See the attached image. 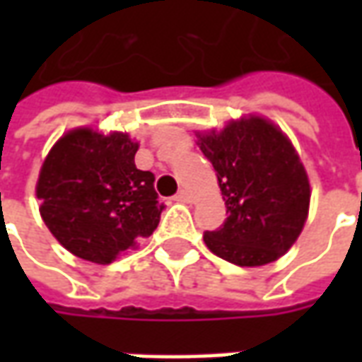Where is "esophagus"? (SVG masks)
I'll use <instances>...</instances> for the list:
<instances>
[{"label": "esophagus", "mask_w": 362, "mask_h": 362, "mask_svg": "<svg viewBox=\"0 0 362 362\" xmlns=\"http://www.w3.org/2000/svg\"><path fill=\"white\" fill-rule=\"evenodd\" d=\"M174 199H176V202H182V204H188L189 199H192V194H189L188 189H180V192L174 196Z\"/></svg>", "instance_id": "34e87169"}]
</instances>
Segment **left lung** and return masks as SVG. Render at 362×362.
<instances>
[{
  "mask_svg": "<svg viewBox=\"0 0 362 362\" xmlns=\"http://www.w3.org/2000/svg\"><path fill=\"white\" fill-rule=\"evenodd\" d=\"M217 173L228 217L205 230L207 248L240 267L272 264L295 244L310 205V184L293 143L259 116L197 134Z\"/></svg>",
  "mask_w": 362,
  "mask_h": 362,
  "instance_id": "left-lung-1",
  "label": "left lung"
}]
</instances>
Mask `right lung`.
Wrapping results in <instances>:
<instances>
[{"mask_svg": "<svg viewBox=\"0 0 362 362\" xmlns=\"http://www.w3.org/2000/svg\"><path fill=\"white\" fill-rule=\"evenodd\" d=\"M139 145L122 132H67L44 158L36 197L46 227L77 258L112 264L153 235L165 205L155 174L135 166Z\"/></svg>", "mask_w": 362, "mask_h": 362, "instance_id": "add662e5", "label": "right lung"}]
</instances>
